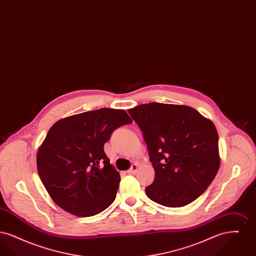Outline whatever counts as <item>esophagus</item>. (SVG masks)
<instances>
[{
  "label": "esophagus",
  "mask_w": 256,
  "mask_h": 256,
  "mask_svg": "<svg viewBox=\"0 0 256 256\" xmlns=\"http://www.w3.org/2000/svg\"><path fill=\"white\" fill-rule=\"evenodd\" d=\"M138 170V165H136V164H134L132 166V168L130 169V170H128V174H136V172Z\"/></svg>",
  "instance_id": "1"
}]
</instances>
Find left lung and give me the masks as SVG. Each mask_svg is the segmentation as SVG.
<instances>
[{"mask_svg":"<svg viewBox=\"0 0 256 256\" xmlns=\"http://www.w3.org/2000/svg\"><path fill=\"white\" fill-rule=\"evenodd\" d=\"M128 113L143 132L156 172L146 196L167 207L194 202L219 170L215 124L188 106L150 102L128 110Z\"/></svg>","mask_w":256,"mask_h":256,"instance_id":"8db88e82","label":"left lung"}]
</instances>
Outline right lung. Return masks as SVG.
<instances>
[{
	"label": "right lung",
	"mask_w": 256,
	"mask_h": 256,
	"mask_svg": "<svg viewBox=\"0 0 256 256\" xmlns=\"http://www.w3.org/2000/svg\"><path fill=\"white\" fill-rule=\"evenodd\" d=\"M132 122L122 110L100 108L54 122L37 152V170L50 198L78 217L114 202L121 180L104 154L114 130Z\"/></svg>",
	"instance_id": "right-lung-1"
}]
</instances>
